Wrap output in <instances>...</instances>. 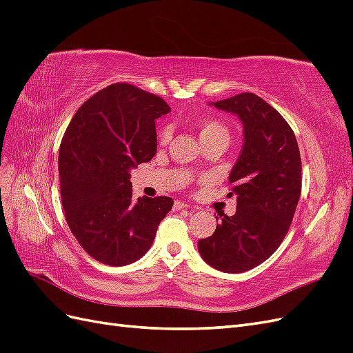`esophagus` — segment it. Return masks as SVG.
Returning a JSON list of instances; mask_svg holds the SVG:
<instances>
[{
	"instance_id": "esophagus-1",
	"label": "esophagus",
	"mask_w": 353,
	"mask_h": 353,
	"mask_svg": "<svg viewBox=\"0 0 353 353\" xmlns=\"http://www.w3.org/2000/svg\"><path fill=\"white\" fill-rule=\"evenodd\" d=\"M190 208V205L188 203H184V201H179V200H176L175 201V205H174V210H181V209H188Z\"/></svg>"
}]
</instances>
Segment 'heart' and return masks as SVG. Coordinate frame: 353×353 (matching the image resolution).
Instances as JSON below:
<instances>
[{
    "label": "heart",
    "instance_id": "obj_1",
    "mask_svg": "<svg viewBox=\"0 0 353 353\" xmlns=\"http://www.w3.org/2000/svg\"><path fill=\"white\" fill-rule=\"evenodd\" d=\"M170 138V130L169 128H163L159 132V143L166 144ZM215 138H221V140L230 141V131L225 123H222L218 119H203L200 123V140H215Z\"/></svg>",
    "mask_w": 353,
    "mask_h": 353
}]
</instances>
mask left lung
<instances>
[{
  "instance_id": "left-lung-1",
  "label": "left lung",
  "mask_w": 353,
  "mask_h": 353,
  "mask_svg": "<svg viewBox=\"0 0 353 353\" xmlns=\"http://www.w3.org/2000/svg\"><path fill=\"white\" fill-rule=\"evenodd\" d=\"M212 104L243 123L244 144L230 174L237 212L221 215L215 232L197 245L212 268L239 274L265 262L284 240L301 197L302 160L290 125L256 94Z\"/></svg>"
}]
</instances>
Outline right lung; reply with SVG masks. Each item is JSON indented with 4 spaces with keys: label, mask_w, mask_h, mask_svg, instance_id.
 <instances>
[{
    "label": "right lung",
    "mask_w": 353,
    "mask_h": 353,
    "mask_svg": "<svg viewBox=\"0 0 353 353\" xmlns=\"http://www.w3.org/2000/svg\"><path fill=\"white\" fill-rule=\"evenodd\" d=\"M169 112L157 95L113 83L81 105L63 135V209L74 239L95 261L123 266L140 259L174 206L166 196L134 201L130 181V170L156 154L154 121Z\"/></svg>",
    "instance_id": "1"
}]
</instances>
